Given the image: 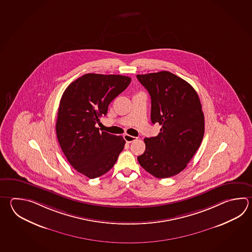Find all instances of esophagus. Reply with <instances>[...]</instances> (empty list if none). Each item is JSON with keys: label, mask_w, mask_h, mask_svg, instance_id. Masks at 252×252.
<instances>
[{"label": "esophagus", "mask_w": 252, "mask_h": 252, "mask_svg": "<svg viewBox=\"0 0 252 252\" xmlns=\"http://www.w3.org/2000/svg\"><path fill=\"white\" fill-rule=\"evenodd\" d=\"M124 139L126 140V143H132V142H134L135 140H137V137H134V136H132V135H129V134H126L124 135Z\"/></svg>", "instance_id": "obj_1"}]
</instances>
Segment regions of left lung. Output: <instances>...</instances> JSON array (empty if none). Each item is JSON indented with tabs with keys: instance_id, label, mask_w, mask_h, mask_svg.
Instances as JSON below:
<instances>
[{
	"instance_id": "8db88e82",
	"label": "left lung",
	"mask_w": 252,
	"mask_h": 252,
	"mask_svg": "<svg viewBox=\"0 0 252 252\" xmlns=\"http://www.w3.org/2000/svg\"><path fill=\"white\" fill-rule=\"evenodd\" d=\"M136 77L151 96L152 122L161 126L157 136L144 138L145 151L137 159L150 174L170 178L185 169L200 146L205 133L200 99L189 82L171 72Z\"/></svg>"
}]
</instances>
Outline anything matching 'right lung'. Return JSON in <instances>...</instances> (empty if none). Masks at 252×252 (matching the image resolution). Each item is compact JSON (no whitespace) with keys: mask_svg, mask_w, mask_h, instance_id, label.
<instances>
[{"mask_svg":"<svg viewBox=\"0 0 252 252\" xmlns=\"http://www.w3.org/2000/svg\"><path fill=\"white\" fill-rule=\"evenodd\" d=\"M130 82L131 78L123 75L87 73L63 93L56 124L57 139L69 163L89 179L108 172L123 151V137L100 132L96 124Z\"/></svg>","mask_w":252,"mask_h":252,"instance_id":"1","label":"right lung"}]
</instances>
